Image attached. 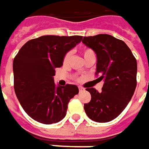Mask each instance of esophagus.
<instances>
[{"instance_id": "esophagus-1", "label": "esophagus", "mask_w": 149, "mask_h": 149, "mask_svg": "<svg viewBox=\"0 0 149 149\" xmlns=\"http://www.w3.org/2000/svg\"><path fill=\"white\" fill-rule=\"evenodd\" d=\"M79 91H80V92L84 91H85V88H83L82 86H79Z\"/></svg>"}]
</instances>
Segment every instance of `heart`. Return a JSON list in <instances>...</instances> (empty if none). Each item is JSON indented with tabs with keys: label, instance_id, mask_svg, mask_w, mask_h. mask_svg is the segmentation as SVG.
<instances>
[{
	"label": "heart",
	"instance_id": "b5f03b06",
	"mask_svg": "<svg viewBox=\"0 0 149 149\" xmlns=\"http://www.w3.org/2000/svg\"><path fill=\"white\" fill-rule=\"evenodd\" d=\"M94 53L93 51H92L91 49H84L82 50V54H83V56H84V58H86V56H88L89 54H91ZM71 58V53H67L65 55H64V57H63V63H68V62H69V60H70Z\"/></svg>",
	"mask_w": 149,
	"mask_h": 149
}]
</instances>
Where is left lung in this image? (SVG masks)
Returning a JSON list of instances; mask_svg holds the SVG:
<instances>
[{
	"label": "left lung",
	"mask_w": 149,
	"mask_h": 149,
	"mask_svg": "<svg viewBox=\"0 0 149 149\" xmlns=\"http://www.w3.org/2000/svg\"><path fill=\"white\" fill-rule=\"evenodd\" d=\"M82 42L96 54V73L104 81L101 92L86 89L91 100L84 109L92 121L109 122L122 113L134 95L137 62L123 40L109 34L84 36Z\"/></svg>",
	"instance_id": "8db88e82"
}]
</instances>
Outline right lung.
I'll return each mask as SVG.
<instances>
[{"mask_svg":"<svg viewBox=\"0 0 149 149\" xmlns=\"http://www.w3.org/2000/svg\"><path fill=\"white\" fill-rule=\"evenodd\" d=\"M82 40L81 36L47 35L28 40L13 62L14 87L22 108L33 120L52 124L66 116L68 104L79 92L75 85L56 86L55 68Z\"/></svg>","mask_w":149,"mask_h":149,"instance_id":"1","label":"right lung"}]
</instances>
